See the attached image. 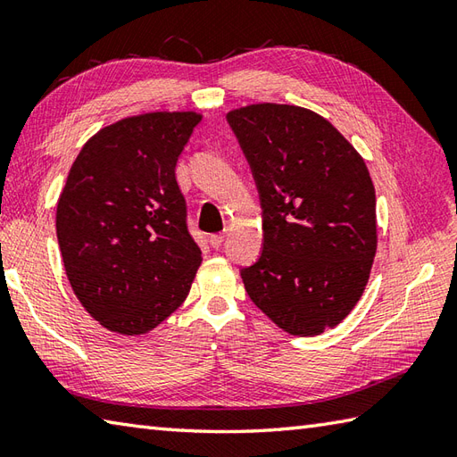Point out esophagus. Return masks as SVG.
<instances>
[{
    "label": "esophagus",
    "instance_id": "obj_1",
    "mask_svg": "<svg viewBox=\"0 0 457 457\" xmlns=\"http://www.w3.org/2000/svg\"><path fill=\"white\" fill-rule=\"evenodd\" d=\"M223 239H226V236L223 234H213V236H210V245L213 249H220L223 245Z\"/></svg>",
    "mask_w": 457,
    "mask_h": 457
}]
</instances>
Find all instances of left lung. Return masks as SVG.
I'll return each mask as SVG.
<instances>
[{"label":"left lung","instance_id":"obj_1","mask_svg":"<svg viewBox=\"0 0 457 457\" xmlns=\"http://www.w3.org/2000/svg\"><path fill=\"white\" fill-rule=\"evenodd\" d=\"M253 174L263 249L239 270L249 298L293 336H318L352 312L377 249L375 188L332 123L296 105L228 113Z\"/></svg>","mask_w":457,"mask_h":457}]
</instances>
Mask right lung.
<instances>
[{"mask_svg":"<svg viewBox=\"0 0 457 457\" xmlns=\"http://www.w3.org/2000/svg\"><path fill=\"white\" fill-rule=\"evenodd\" d=\"M200 120H121L94 135L68 172L56 208L64 269L82 306L112 332H149L190 293L202 251L174 169Z\"/></svg>","mask_w":457,"mask_h":457,"instance_id":"obj_1","label":"right lung"}]
</instances>
